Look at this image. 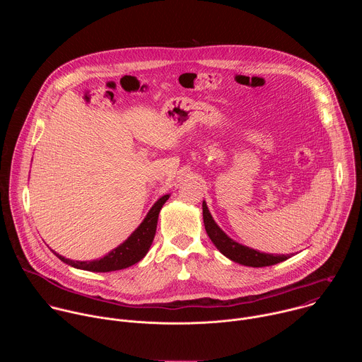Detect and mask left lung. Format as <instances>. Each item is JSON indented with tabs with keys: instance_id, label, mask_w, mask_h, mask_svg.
<instances>
[{
	"instance_id": "8db88e82",
	"label": "left lung",
	"mask_w": 362,
	"mask_h": 362,
	"mask_svg": "<svg viewBox=\"0 0 362 362\" xmlns=\"http://www.w3.org/2000/svg\"><path fill=\"white\" fill-rule=\"evenodd\" d=\"M202 209H203V223H204L206 233H208V236L211 238L214 245L219 249V252L222 255H225L226 257H229L230 261L245 265V267L262 268V267H271V265L284 262L288 259V257H291L292 253L291 255L264 253V252H259L256 249L247 247L242 243H238L218 226V223L214 221V218L208 209V204H206L204 200L202 203Z\"/></svg>"
}]
</instances>
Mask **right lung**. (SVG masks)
<instances>
[{"mask_svg":"<svg viewBox=\"0 0 362 362\" xmlns=\"http://www.w3.org/2000/svg\"><path fill=\"white\" fill-rule=\"evenodd\" d=\"M169 197L170 194H163L160 199H158V202L151 206V209L147 212L146 218L137 226V229L123 243H120L117 247L110 250L106 256L100 257V259L71 261L54 252L56 256L60 261H63L64 264L73 268L90 271V272H112V271L126 269L137 264L139 261L143 259L151 246L154 235H156L160 209L163 208V204Z\"/></svg>","mask_w":362,"mask_h":362,"instance_id":"1","label":"right lung"}]
</instances>
